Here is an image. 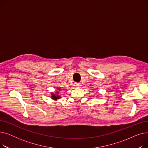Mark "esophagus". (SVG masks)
I'll use <instances>...</instances> for the list:
<instances>
[{"label":"esophagus","mask_w":148,"mask_h":148,"mask_svg":"<svg viewBox=\"0 0 148 148\" xmlns=\"http://www.w3.org/2000/svg\"><path fill=\"white\" fill-rule=\"evenodd\" d=\"M81 86H82L81 83H74V86L76 88H80Z\"/></svg>","instance_id":"34e87169"}]
</instances>
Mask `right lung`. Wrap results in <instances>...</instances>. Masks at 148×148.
Here are the masks:
<instances>
[{
    "instance_id": "1",
    "label": "right lung",
    "mask_w": 148,
    "mask_h": 148,
    "mask_svg": "<svg viewBox=\"0 0 148 148\" xmlns=\"http://www.w3.org/2000/svg\"><path fill=\"white\" fill-rule=\"evenodd\" d=\"M60 88H58L57 90H60ZM59 93V92H58ZM54 94V93H51V98L53 99V100H58V99H60V96L59 95V94Z\"/></svg>"
}]
</instances>
